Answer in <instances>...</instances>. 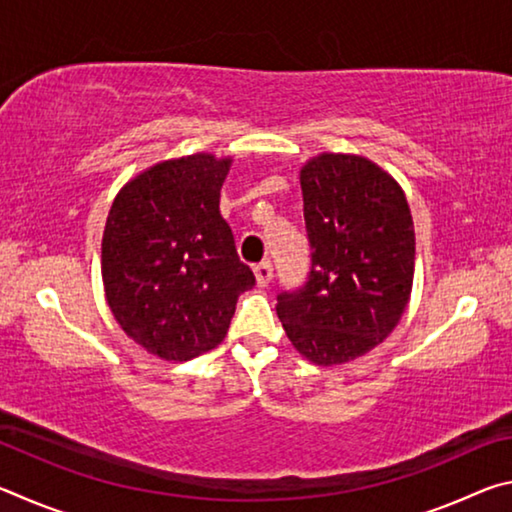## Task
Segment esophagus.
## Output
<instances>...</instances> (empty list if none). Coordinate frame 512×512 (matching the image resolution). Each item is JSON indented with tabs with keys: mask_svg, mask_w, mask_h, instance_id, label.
<instances>
[{
	"mask_svg": "<svg viewBox=\"0 0 512 512\" xmlns=\"http://www.w3.org/2000/svg\"><path fill=\"white\" fill-rule=\"evenodd\" d=\"M253 271H255V280H257L259 287H266V284L271 282V277H273V264L268 262V259H264V262L255 264Z\"/></svg>",
	"mask_w": 512,
	"mask_h": 512,
	"instance_id": "esophagus-1",
	"label": "esophagus"
}]
</instances>
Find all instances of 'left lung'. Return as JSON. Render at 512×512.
<instances>
[{
    "mask_svg": "<svg viewBox=\"0 0 512 512\" xmlns=\"http://www.w3.org/2000/svg\"><path fill=\"white\" fill-rule=\"evenodd\" d=\"M311 248L307 282L277 293L302 357L332 366L375 348L411 296L415 235L400 185L359 155L323 153L300 171Z\"/></svg>",
    "mask_w": 512,
    "mask_h": 512,
    "instance_id": "8db88e82",
    "label": "left lung"
}]
</instances>
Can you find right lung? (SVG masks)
I'll return each instance as SVG.
<instances>
[{"mask_svg": "<svg viewBox=\"0 0 512 512\" xmlns=\"http://www.w3.org/2000/svg\"><path fill=\"white\" fill-rule=\"evenodd\" d=\"M230 160L196 153L146 169L117 194L101 244L106 300L146 352L189 361L228 334L255 275L219 212Z\"/></svg>", "mask_w": 512, "mask_h": 512, "instance_id": "1", "label": "right lung"}]
</instances>
